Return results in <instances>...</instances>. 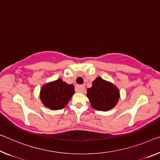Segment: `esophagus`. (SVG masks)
<instances>
[{"mask_svg": "<svg viewBox=\"0 0 160 160\" xmlns=\"http://www.w3.org/2000/svg\"><path fill=\"white\" fill-rule=\"evenodd\" d=\"M75 90L77 91L78 92H83L85 91V86L81 85H77L75 87Z\"/></svg>", "mask_w": 160, "mask_h": 160, "instance_id": "34e87169", "label": "esophagus"}]
</instances>
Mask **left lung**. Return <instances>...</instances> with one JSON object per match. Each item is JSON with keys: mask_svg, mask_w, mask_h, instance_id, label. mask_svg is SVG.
<instances>
[{"mask_svg": "<svg viewBox=\"0 0 160 160\" xmlns=\"http://www.w3.org/2000/svg\"><path fill=\"white\" fill-rule=\"evenodd\" d=\"M87 97L91 107L100 111H108L118 104L120 94L119 89L111 82L98 77L88 89Z\"/></svg>", "mask_w": 160, "mask_h": 160, "instance_id": "8db88e82", "label": "left lung"}]
</instances>
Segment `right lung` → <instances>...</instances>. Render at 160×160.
<instances>
[{
    "label": "right lung",
    "mask_w": 160,
    "mask_h": 160,
    "mask_svg": "<svg viewBox=\"0 0 160 160\" xmlns=\"http://www.w3.org/2000/svg\"><path fill=\"white\" fill-rule=\"evenodd\" d=\"M74 94V85L68 84L59 78L42 86L40 98L45 107L51 110H58L64 108Z\"/></svg>",
    "instance_id": "obj_1"
}]
</instances>
